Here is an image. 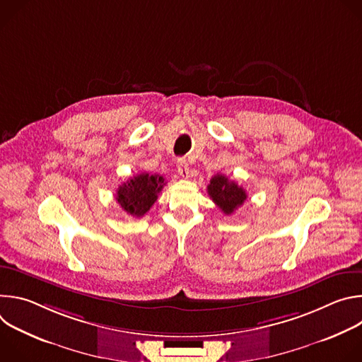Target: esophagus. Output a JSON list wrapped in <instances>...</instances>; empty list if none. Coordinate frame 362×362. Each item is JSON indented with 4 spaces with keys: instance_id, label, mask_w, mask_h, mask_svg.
<instances>
[{
    "instance_id": "obj_1",
    "label": "esophagus",
    "mask_w": 362,
    "mask_h": 362,
    "mask_svg": "<svg viewBox=\"0 0 362 362\" xmlns=\"http://www.w3.org/2000/svg\"><path fill=\"white\" fill-rule=\"evenodd\" d=\"M177 173L182 177H187V175H189V165H187L186 159H183V158L177 160Z\"/></svg>"
}]
</instances>
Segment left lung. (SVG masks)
Instances as JSON below:
<instances>
[{"mask_svg":"<svg viewBox=\"0 0 362 362\" xmlns=\"http://www.w3.org/2000/svg\"><path fill=\"white\" fill-rule=\"evenodd\" d=\"M208 193L225 215H232L247 197L245 189L225 175H215L211 179Z\"/></svg>","mask_w":362,"mask_h":362,"instance_id":"obj_1","label":"left lung"}]
</instances>
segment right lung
I'll list each match as a JSON object with an SVG mask.
<instances>
[{"mask_svg": "<svg viewBox=\"0 0 362 362\" xmlns=\"http://www.w3.org/2000/svg\"><path fill=\"white\" fill-rule=\"evenodd\" d=\"M165 185L166 182L163 176L144 172L133 176L119 186L116 200L127 215L141 218L150 211L153 203L158 200V194L162 192Z\"/></svg>", "mask_w": 362, "mask_h": 362, "instance_id": "right-lung-1", "label": "right lung"}]
</instances>
